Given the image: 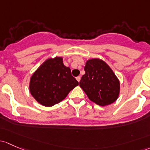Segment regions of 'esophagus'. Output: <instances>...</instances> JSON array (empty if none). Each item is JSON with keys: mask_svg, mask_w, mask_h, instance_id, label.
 I'll use <instances>...</instances> for the list:
<instances>
[{"mask_svg": "<svg viewBox=\"0 0 150 150\" xmlns=\"http://www.w3.org/2000/svg\"><path fill=\"white\" fill-rule=\"evenodd\" d=\"M80 79H81V77H80V76H78V77H77V78H76V80H78V83H79V82L80 81Z\"/></svg>", "mask_w": 150, "mask_h": 150, "instance_id": "obj_1", "label": "esophagus"}]
</instances>
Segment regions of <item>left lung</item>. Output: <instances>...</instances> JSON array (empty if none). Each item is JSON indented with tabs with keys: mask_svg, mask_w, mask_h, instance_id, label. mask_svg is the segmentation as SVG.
Listing matches in <instances>:
<instances>
[{
	"mask_svg": "<svg viewBox=\"0 0 150 150\" xmlns=\"http://www.w3.org/2000/svg\"><path fill=\"white\" fill-rule=\"evenodd\" d=\"M85 75L80 86L88 98L100 106L116 101L120 93V82L106 62L98 58L86 61Z\"/></svg>",
	"mask_w": 150,
	"mask_h": 150,
	"instance_id": "left-lung-1",
	"label": "left lung"
}]
</instances>
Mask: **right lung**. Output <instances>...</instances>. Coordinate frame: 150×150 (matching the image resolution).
I'll use <instances>...</instances> for the list:
<instances>
[{
  "label": "right lung",
  "instance_id": "add662e5",
  "mask_svg": "<svg viewBox=\"0 0 150 150\" xmlns=\"http://www.w3.org/2000/svg\"><path fill=\"white\" fill-rule=\"evenodd\" d=\"M78 86L70 68L63 64L62 57L46 59L30 78L31 96L44 106H53L64 100Z\"/></svg>",
  "mask_w": 150,
  "mask_h": 150
}]
</instances>
